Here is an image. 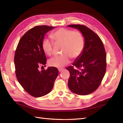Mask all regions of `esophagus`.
<instances>
[{
    "instance_id": "34e87169",
    "label": "esophagus",
    "mask_w": 123,
    "mask_h": 123,
    "mask_svg": "<svg viewBox=\"0 0 123 123\" xmlns=\"http://www.w3.org/2000/svg\"><path fill=\"white\" fill-rule=\"evenodd\" d=\"M63 69H62V68L58 69V71H59V72H62L63 70Z\"/></svg>"
}]
</instances>
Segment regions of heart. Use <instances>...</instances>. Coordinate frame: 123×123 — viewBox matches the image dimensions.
Instances as JSON below:
<instances>
[{
	"label": "heart",
	"instance_id": "heart-1",
	"mask_svg": "<svg viewBox=\"0 0 123 123\" xmlns=\"http://www.w3.org/2000/svg\"><path fill=\"white\" fill-rule=\"evenodd\" d=\"M51 37L56 44L62 45L61 55L54 56L49 61V65L52 67H63L70 62V58L76 59L82 53L85 45L84 37L79 31L61 28L53 32ZM53 42L44 39L42 42V48L44 52L49 56L53 52Z\"/></svg>",
	"mask_w": 123,
	"mask_h": 123
}]
</instances>
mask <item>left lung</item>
I'll return each instance as SVG.
<instances>
[{
    "label": "left lung",
    "mask_w": 123,
    "mask_h": 123,
    "mask_svg": "<svg viewBox=\"0 0 123 123\" xmlns=\"http://www.w3.org/2000/svg\"><path fill=\"white\" fill-rule=\"evenodd\" d=\"M68 26L78 29L85 41L82 53L73 63L77 69L73 66L66 69L70 74L68 87L76 94H90L98 88L106 72V55L104 45L100 37L84 25L72 24Z\"/></svg>",
    "instance_id": "1"
}]
</instances>
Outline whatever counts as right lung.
Returning <instances> with one entry per match:
<instances>
[{
  "mask_svg": "<svg viewBox=\"0 0 123 123\" xmlns=\"http://www.w3.org/2000/svg\"><path fill=\"white\" fill-rule=\"evenodd\" d=\"M55 27L37 26L29 29L22 37L17 47L14 63L18 81L24 90L35 97L49 93L58 74L55 67L39 70L46 64V56L42 48L45 34ZM43 67V66H42Z\"/></svg>",
  "mask_w": 123,
  "mask_h": 123,
  "instance_id": "add662e5",
  "label": "right lung"
}]
</instances>
